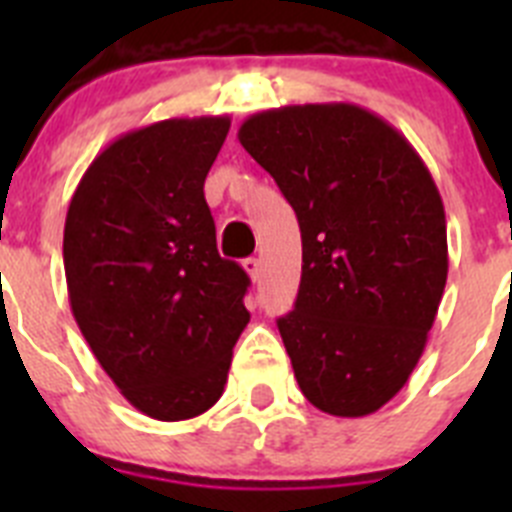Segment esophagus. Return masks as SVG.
<instances>
[{"label":"esophagus","instance_id":"obj_1","mask_svg":"<svg viewBox=\"0 0 512 512\" xmlns=\"http://www.w3.org/2000/svg\"><path fill=\"white\" fill-rule=\"evenodd\" d=\"M243 269H246V274L251 277V282H259V279H261V261L256 259V256H251V259L243 261Z\"/></svg>","mask_w":512,"mask_h":512}]
</instances>
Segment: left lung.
<instances>
[{
  "label": "left lung",
  "mask_w": 512,
  "mask_h": 512,
  "mask_svg": "<svg viewBox=\"0 0 512 512\" xmlns=\"http://www.w3.org/2000/svg\"><path fill=\"white\" fill-rule=\"evenodd\" d=\"M238 140L300 223V292L277 325L302 395L338 418L377 413L423 356L449 274L431 171L390 122L348 102L259 112Z\"/></svg>",
  "instance_id": "1"
}]
</instances>
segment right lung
<instances>
[{
    "instance_id": "add662e5",
    "label": "right lung",
    "mask_w": 512,
    "mask_h": 512,
    "mask_svg": "<svg viewBox=\"0 0 512 512\" xmlns=\"http://www.w3.org/2000/svg\"><path fill=\"white\" fill-rule=\"evenodd\" d=\"M228 115L171 117L120 135L81 176L63 225L74 320L122 397L189 420L228 382L248 325V274L220 259L205 179Z\"/></svg>"
}]
</instances>
